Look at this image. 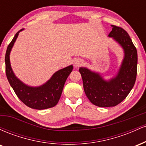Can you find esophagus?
I'll return each instance as SVG.
<instances>
[{
    "instance_id": "esophagus-1",
    "label": "esophagus",
    "mask_w": 146,
    "mask_h": 146,
    "mask_svg": "<svg viewBox=\"0 0 146 146\" xmlns=\"http://www.w3.org/2000/svg\"><path fill=\"white\" fill-rule=\"evenodd\" d=\"M83 64V60L81 59H77L74 62V66L75 67H79Z\"/></svg>"
}]
</instances>
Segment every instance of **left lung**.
<instances>
[{"mask_svg":"<svg viewBox=\"0 0 146 146\" xmlns=\"http://www.w3.org/2000/svg\"><path fill=\"white\" fill-rule=\"evenodd\" d=\"M108 34L124 50L125 57L118 74L106 82L98 73L80 68L84 92L92 104L100 107L115 106L128 96L135 85L137 73V51L128 33L123 28L112 25Z\"/></svg>","mask_w":146,"mask_h":146,"instance_id":"8db88e82","label":"left lung"}]
</instances>
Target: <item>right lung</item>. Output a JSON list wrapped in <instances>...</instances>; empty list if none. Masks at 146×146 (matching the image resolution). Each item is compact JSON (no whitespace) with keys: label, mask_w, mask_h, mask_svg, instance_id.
Wrapping results in <instances>:
<instances>
[{"label":"right lung","mask_w":146,"mask_h":146,"mask_svg":"<svg viewBox=\"0 0 146 146\" xmlns=\"http://www.w3.org/2000/svg\"><path fill=\"white\" fill-rule=\"evenodd\" d=\"M22 30L23 29L20 30L16 33L7 48L5 59L7 78L18 98L28 107L38 110L52 108L59 101L65 82L73 67L71 65L57 71L47 82L41 86L33 88L23 84L14 75L9 62L10 51L18 33Z\"/></svg>","instance_id":"right-lung-1"}]
</instances>
